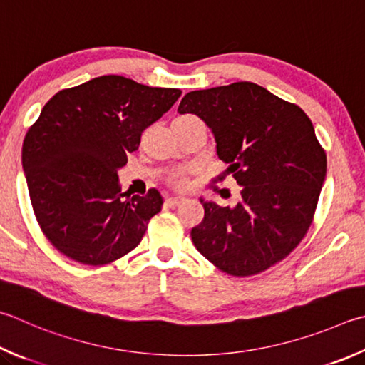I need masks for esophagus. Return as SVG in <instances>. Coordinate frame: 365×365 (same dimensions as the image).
<instances>
[{"instance_id":"34e87169","label":"esophagus","mask_w":365,"mask_h":365,"mask_svg":"<svg viewBox=\"0 0 365 365\" xmlns=\"http://www.w3.org/2000/svg\"><path fill=\"white\" fill-rule=\"evenodd\" d=\"M187 201V197L185 196H169L168 200H165V204L169 205V207H174V205H178Z\"/></svg>"}]
</instances>
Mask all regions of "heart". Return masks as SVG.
I'll return each mask as SVG.
<instances>
[{
  "label": "heart",
  "mask_w": 365,
  "mask_h": 365,
  "mask_svg": "<svg viewBox=\"0 0 365 365\" xmlns=\"http://www.w3.org/2000/svg\"><path fill=\"white\" fill-rule=\"evenodd\" d=\"M170 183L175 185V187H183L187 183V174L183 170L175 172V174L170 175Z\"/></svg>",
  "instance_id": "heart-1"
}]
</instances>
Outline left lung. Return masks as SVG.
Masks as SVG:
<instances>
[{
    "mask_svg": "<svg viewBox=\"0 0 365 365\" xmlns=\"http://www.w3.org/2000/svg\"><path fill=\"white\" fill-rule=\"evenodd\" d=\"M178 113L209 125L218 158L242 187L235 207L201 200L204 218L191 230L195 247L237 277L286 258L313 223L327 170L311 119L249 81L188 92Z\"/></svg>",
    "mask_w": 365,
    "mask_h": 365,
    "instance_id": "1",
    "label": "left lung"
}]
</instances>
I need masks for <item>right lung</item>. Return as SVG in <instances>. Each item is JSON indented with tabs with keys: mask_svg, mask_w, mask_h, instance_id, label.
Masks as SVG:
<instances>
[{
	"mask_svg": "<svg viewBox=\"0 0 365 365\" xmlns=\"http://www.w3.org/2000/svg\"><path fill=\"white\" fill-rule=\"evenodd\" d=\"M180 96L107 75L58 91L44 105L25 135L22 168L36 220L58 252L98 267L138 246L163 197L155 188L121 193L118 170Z\"/></svg>",
	"mask_w": 365,
	"mask_h": 365,
	"instance_id": "right-lung-1",
	"label": "right lung"
}]
</instances>
